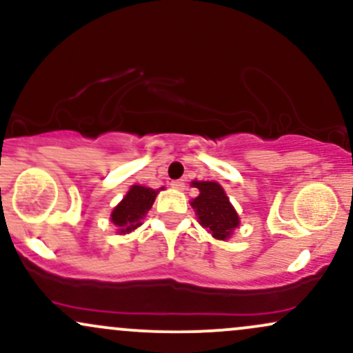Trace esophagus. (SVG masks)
Listing matches in <instances>:
<instances>
[{
    "mask_svg": "<svg viewBox=\"0 0 353 353\" xmlns=\"http://www.w3.org/2000/svg\"><path fill=\"white\" fill-rule=\"evenodd\" d=\"M171 188L172 189H177V190H182V189H185V184L182 181H172L171 182Z\"/></svg>",
    "mask_w": 353,
    "mask_h": 353,
    "instance_id": "esophagus-1",
    "label": "esophagus"
}]
</instances>
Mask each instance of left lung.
<instances>
[{"label":"left lung","instance_id":"8db88e82","mask_svg":"<svg viewBox=\"0 0 353 353\" xmlns=\"http://www.w3.org/2000/svg\"><path fill=\"white\" fill-rule=\"evenodd\" d=\"M199 189V196L190 204L196 209L201 224L216 239H228L239 225L237 212L217 182H192Z\"/></svg>","mask_w":353,"mask_h":353}]
</instances>
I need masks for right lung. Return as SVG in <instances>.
I'll return each mask as SVG.
<instances>
[{
	"mask_svg": "<svg viewBox=\"0 0 353 353\" xmlns=\"http://www.w3.org/2000/svg\"><path fill=\"white\" fill-rule=\"evenodd\" d=\"M159 190L143 185H132L129 192L111 214V221L119 228L121 234L131 232L141 225V219L152 208Z\"/></svg>",
	"mask_w": 353,
	"mask_h": 353,
	"instance_id": "obj_1",
	"label": "right lung"
}]
</instances>
